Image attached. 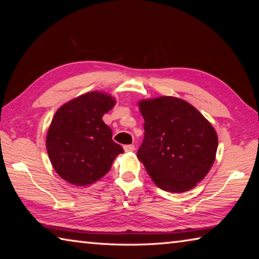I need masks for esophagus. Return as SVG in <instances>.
Segmentation results:
<instances>
[{
  "instance_id": "34e87169",
  "label": "esophagus",
  "mask_w": 259,
  "mask_h": 259,
  "mask_svg": "<svg viewBox=\"0 0 259 259\" xmlns=\"http://www.w3.org/2000/svg\"><path fill=\"white\" fill-rule=\"evenodd\" d=\"M123 148L125 152H133L135 151V145H124Z\"/></svg>"
}]
</instances>
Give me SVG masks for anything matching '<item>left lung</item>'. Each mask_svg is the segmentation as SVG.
I'll list each match as a JSON object with an SVG mask.
<instances>
[{"label":"left lung","mask_w":259,"mask_h":259,"mask_svg":"<svg viewBox=\"0 0 259 259\" xmlns=\"http://www.w3.org/2000/svg\"><path fill=\"white\" fill-rule=\"evenodd\" d=\"M139 109L145 134L137 156L152 181L166 192L195 187L216 157L212 125L191 104L169 96L142 100Z\"/></svg>","instance_id":"1"}]
</instances>
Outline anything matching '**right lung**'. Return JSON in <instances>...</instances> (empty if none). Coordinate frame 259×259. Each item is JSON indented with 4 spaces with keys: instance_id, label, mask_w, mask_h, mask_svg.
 Instances as JSON below:
<instances>
[{
    "instance_id": "obj_1",
    "label": "right lung",
    "mask_w": 259,
    "mask_h": 259,
    "mask_svg": "<svg viewBox=\"0 0 259 259\" xmlns=\"http://www.w3.org/2000/svg\"><path fill=\"white\" fill-rule=\"evenodd\" d=\"M115 100L106 94L88 93L61 106L47 135V150L56 172L76 186L105 176L123 148L112 139L103 115Z\"/></svg>"
}]
</instances>
